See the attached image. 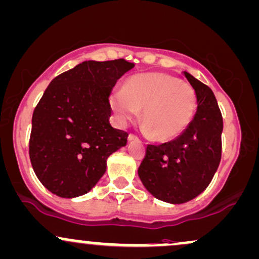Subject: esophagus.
<instances>
[{
    "mask_svg": "<svg viewBox=\"0 0 259 259\" xmlns=\"http://www.w3.org/2000/svg\"><path fill=\"white\" fill-rule=\"evenodd\" d=\"M127 140H129V141H135V140H138V136L134 135V134H129V136H127Z\"/></svg>",
    "mask_w": 259,
    "mask_h": 259,
    "instance_id": "34e87169",
    "label": "esophagus"
}]
</instances>
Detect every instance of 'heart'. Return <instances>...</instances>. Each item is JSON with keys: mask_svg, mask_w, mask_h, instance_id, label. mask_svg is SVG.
Masks as SVG:
<instances>
[{"mask_svg": "<svg viewBox=\"0 0 259 259\" xmlns=\"http://www.w3.org/2000/svg\"><path fill=\"white\" fill-rule=\"evenodd\" d=\"M110 107L121 124L136 118L143 107L145 129L157 140L166 141L180 136L192 123L197 95L189 84L171 75L141 73L112 93Z\"/></svg>", "mask_w": 259, "mask_h": 259, "instance_id": "obj_1", "label": "heart"}]
</instances>
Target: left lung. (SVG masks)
Wrapping results in <instances>:
<instances>
[{"mask_svg":"<svg viewBox=\"0 0 259 259\" xmlns=\"http://www.w3.org/2000/svg\"><path fill=\"white\" fill-rule=\"evenodd\" d=\"M197 95L192 123L175 140L147 145L138 173L155 198L182 204L206 189L221 160L223 115L210 88L184 71Z\"/></svg>","mask_w":259,"mask_h":259,"instance_id":"obj_1","label":"left lung"}]
</instances>
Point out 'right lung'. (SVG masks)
<instances>
[{
    "label": "right lung",
    "instance_id": "right-lung-1",
    "mask_svg": "<svg viewBox=\"0 0 259 259\" xmlns=\"http://www.w3.org/2000/svg\"><path fill=\"white\" fill-rule=\"evenodd\" d=\"M134 67L124 59L83 61L56 76L32 118L29 157L42 186L61 198L86 194L126 145L127 133L109 123V95Z\"/></svg>",
    "mask_w": 259,
    "mask_h": 259
}]
</instances>
